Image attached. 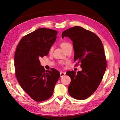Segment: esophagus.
<instances>
[{
	"mask_svg": "<svg viewBox=\"0 0 120 120\" xmlns=\"http://www.w3.org/2000/svg\"><path fill=\"white\" fill-rule=\"evenodd\" d=\"M60 77L61 78V77H64V76L65 75H66V72L61 71L60 72Z\"/></svg>",
	"mask_w": 120,
	"mask_h": 120,
	"instance_id": "1",
	"label": "esophagus"
}]
</instances>
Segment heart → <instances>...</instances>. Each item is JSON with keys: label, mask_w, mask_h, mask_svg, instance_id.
<instances>
[{"label": "heart", "mask_w": 120, "mask_h": 120, "mask_svg": "<svg viewBox=\"0 0 120 120\" xmlns=\"http://www.w3.org/2000/svg\"><path fill=\"white\" fill-rule=\"evenodd\" d=\"M60 46L61 47V48H62L64 51L65 50H66L67 49H68V48H71V45L70 44V43L67 42H63L60 43ZM53 47L52 46L51 48H50L49 49V52H52L53 51Z\"/></svg>", "instance_id": "heart-1"}]
</instances>
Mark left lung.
<instances>
[{
    "instance_id": "left-lung-1",
    "label": "left lung",
    "mask_w": 120,
    "mask_h": 120,
    "mask_svg": "<svg viewBox=\"0 0 120 120\" xmlns=\"http://www.w3.org/2000/svg\"><path fill=\"white\" fill-rule=\"evenodd\" d=\"M61 37H68L72 41L74 61L81 64L82 69L77 73L67 72L71 79L68 93L74 99L85 100L96 91L106 70L103 43L95 34L78 26L64 31Z\"/></svg>"
}]
</instances>
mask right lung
Returning <instances> with one entry per match:
<instances>
[{
  "label": "right lung",
  "instance_id": "right-lung-1",
  "mask_svg": "<svg viewBox=\"0 0 120 120\" xmlns=\"http://www.w3.org/2000/svg\"><path fill=\"white\" fill-rule=\"evenodd\" d=\"M57 34L55 30L38 28L22 38L14 54L17 81L24 91L37 101H45L52 96L60 77L56 69L45 71L39 60L48 56Z\"/></svg>",
  "mask_w": 120,
  "mask_h": 120
}]
</instances>
